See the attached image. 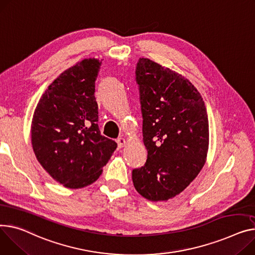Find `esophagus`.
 Returning a JSON list of instances; mask_svg holds the SVG:
<instances>
[{"label": "esophagus", "mask_w": 255, "mask_h": 255, "mask_svg": "<svg viewBox=\"0 0 255 255\" xmlns=\"http://www.w3.org/2000/svg\"><path fill=\"white\" fill-rule=\"evenodd\" d=\"M117 143H118V146L119 147H124L125 145H126V139L125 138H123V137H120V138H118L117 139Z\"/></svg>", "instance_id": "34e87169"}]
</instances>
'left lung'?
<instances>
[{
    "instance_id": "left-lung-1",
    "label": "left lung",
    "mask_w": 255,
    "mask_h": 255,
    "mask_svg": "<svg viewBox=\"0 0 255 255\" xmlns=\"http://www.w3.org/2000/svg\"><path fill=\"white\" fill-rule=\"evenodd\" d=\"M136 82L147 159L133 169L134 188L149 201L179 195L206 161L209 124L204 101L181 75L148 58H139Z\"/></svg>"
}]
</instances>
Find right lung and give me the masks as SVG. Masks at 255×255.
Masks as SVG:
<instances>
[{
    "mask_svg": "<svg viewBox=\"0 0 255 255\" xmlns=\"http://www.w3.org/2000/svg\"><path fill=\"white\" fill-rule=\"evenodd\" d=\"M101 60L84 59L59 75L33 113L31 144L42 167L65 188L81 189L103 173L117 143L100 134L95 81Z\"/></svg>",
    "mask_w": 255,
    "mask_h": 255,
    "instance_id": "1",
    "label": "right lung"
}]
</instances>
